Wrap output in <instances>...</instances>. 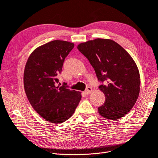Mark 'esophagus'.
I'll list each match as a JSON object with an SVG mask.
<instances>
[{"instance_id": "34e87169", "label": "esophagus", "mask_w": 158, "mask_h": 158, "mask_svg": "<svg viewBox=\"0 0 158 158\" xmlns=\"http://www.w3.org/2000/svg\"><path fill=\"white\" fill-rule=\"evenodd\" d=\"M92 88H91L90 86L87 87L86 89V90H85V94H87V95L89 94L90 93L92 92Z\"/></svg>"}]
</instances>
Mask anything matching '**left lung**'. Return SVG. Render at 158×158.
<instances>
[{"label": "left lung", "instance_id": "8db88e82", "mask_svg": "<svg viewBox=\"0 0 158 158\" xmlns=\"http://www.w3.org/2000/svg\"><path fill=\"white\" fill-rule=\"evenodd\" d=\"M78 50L94 68L98 81L105 84L99 89L106 101L99 107L103 118L117 120L124 116L135 104L140 92V75L130 54L114 41L97 38L81 43Z\"/></svg>", "mask_w": 158, "mask_h": 158}]
</instances>
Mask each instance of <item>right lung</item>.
Listing matches in <instances>:
<instances>
[{
  "instance_id": "obj_1",
  "label": "right lung",
  "mask_w": 158,
  "mask_h": 158,
  "mask_svg": "<svg viewBox=\"0 0 158 158\" xmlns=\"http://www.w3.org/2000/svg\"><path fill=\"white\" fill-rule=\"evenodd\" d=\"M73 47V43L66 41H51L35 49L26 63L23 83L27 97L33 109L51 123L69 119L81 99L80 92L55 85L56 76Z\"/></svg>"
}]
</instances>
